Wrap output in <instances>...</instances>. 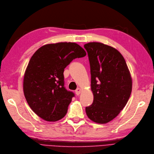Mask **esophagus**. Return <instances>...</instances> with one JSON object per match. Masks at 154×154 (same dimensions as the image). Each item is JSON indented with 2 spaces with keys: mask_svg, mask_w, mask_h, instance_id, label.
<instances>
[{
  "mask_svg": "<svg viewBox=\"0 0 154 154\" xmlns=\"http://www.w3.org/2000/svg\"><path fill=\"white\" fill-rule=\"evenodd\" d=\"M81 89H79V88H78V89H77L76 90H75V93H76L77 95H79V94L81 93Z\"/></svg>",
  "mask_w": 154,
  "mask_h": 154,
  "instance_id": "34e87169",
  "label": "esophagus"
}]
</instances>
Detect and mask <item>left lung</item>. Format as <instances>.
Instances as JSON below:
<instances>
[{"mask_svg":"<svg viewBox=\"0 0 154 154\" xmlns=\"http://www.w3.org/2000/svg\"><path fill=\"white\" fill-rule=\"evenodd\" d=\"M89 57L94 99L85 108L87 116L105 124L118 116L132 92V78L126 61L115 48L99 42L84 45Z\"/></svg>","mask_w":154,"mask_h":154,"instance_id":"obj_1","label":"left lung"}]
</instances>
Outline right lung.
I'll return each mask as SVG.
<instances>
[{
  "mask_svg": "<svg viewBox=\"0 0 154 154\" xmlns=\"http://www.w3.org/2000/svg\"><path fill=\"white\" fill-rule=\"evenodd\" d=\"M86 52L75 43L45 45L32 55L26 70L23 89L31 109L38 116L53 122L67 113L75 94L64 86V69Z\"/></svg>",
  "mask_w": 154,
  "mask_h": 154,
  "instance_id": "right-lung-1",
  "label": "right lung"
}]
</instances>
